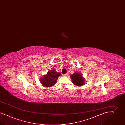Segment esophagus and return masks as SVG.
I'll return each instance as SVG.
<instances>
[{"mask_svg": "<svg viewBox=\"0 0 125 125\" xmlns=\"http://www.w3.org/2000/svg\"><path fill=\"white\" fill-rule=\"evenodd\" d=\"M67 75H68V73H66V74H64L63 75H64V76H67Z\"/></svg>", "mask_w": 125, "mask_h": 125, "instance_id": "obj_1", "label": "esophagus"}]
</instances>
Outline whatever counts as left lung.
Segmentation results:
<instances>
[{
    "mask_svg": "<svg viewBox=\"0 0 125 125\" xmlns=\"http://www.w3.org/2000/svg\"><path fill=\"white\" fill-rule=\"evenodd\" d=\"M73 83L78 86H81L85 83V79L82 76V75L78 72L74 73L70 76Z\"/></svg>",
    "mask_w": 125,
    "mask_h": 125,
    "instance_id": "obj_1",
    "label": "left lung"
}]
</instances>
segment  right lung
Masks as SVG:
<instances>
[{
	"label": "right lung",
	"instance_id": "right-lung-1",
	"mask_svg": "<svg viewBox=\"0 0 125 125\" xmlns=\"http://www.w3.org/2000/svg\"><path fill=\"white\" fill-rule=\"evenodd\" d=\"M61 75L60 73L56 72L54 70L48 72L47 73L40 79V83L43 86L51 87L53 86L57 82L58 77Z\"/></svg>",
	"mask_w": 125,
	"mask_h": 125
}]
</instances>
